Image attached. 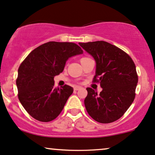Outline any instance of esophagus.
<instances>
[{"mask_svg": "<svg viewBox=\"0 0 155 155\" xmlns=\"http://www.w3.org/2000/svg\"><path fill=\"white\" fill-rule=\"evenodd\" d=\"M81 88V86H78V85H75V86L74 87V91H78V90H80V89Z\"/></svg>", "mask_w": 155, "mask_h": 155, "instance_id": "34e87169", "label": "esophagus"}]
</instances>
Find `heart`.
<instances>
[{
	"instance_id": "obj_1",
	"label": "heart",
	"mask_w": 155,
	"mask_h": 155,
	"mask_svg": "<svg viewBox=\"0 0 155 155\" xmlns=\"http://www.w3.org/2000/svg\"><path fill=\"white\" fill-rule=\"evenodd\" d=\"M88 59H90V58L88 57V56H83V57H82L81 59V62H82V61H85V60Z\"/></svg>"
}]
</instances>
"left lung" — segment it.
I'll list each match as a JSON object with an SVG mask.
<instances>
[{
    "instance_id": "obj_1",
    "label": "left lung",
    "mask_w": 155,
    "mask_h": 155,
    "mask_svg": "<svg viewBox=\"0 0 155 155\" xmlns=\"http://www.w3.org/2000/svg\"><path fill=\"white\" fill-rule=\"evenodd\" d=\"M96 63L93 82L99 83V94L87 88L85 109L94 120L110 123L120 119L136 96L138 74L136 65L128 54L106 41L79 43Z\"/></svg>"
}]
</instances>
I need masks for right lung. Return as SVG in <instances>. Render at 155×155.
I'll return each mask as SVG.
<instances>
[{
	"instance_id": "obj_1",
	"label": "right lung",
	"mask_w": 155,
	"mask_h": 155,
	"mask_svg": "<svg viewBox=\"0 0 155 155\" xmlns=\"http://www.w3.org/2000/svg\"><path fill=\"white\" fill-rule=\"evenodd\" d=\"M83 52L74 43L51 41L25 58L16 83L19 101L30 116L41 122H50L59 116L73 88L67 85L55 88L54 76L63 72L69 58Z\"/></svg>"
}]
</instances>
